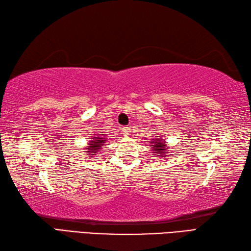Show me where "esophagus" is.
I'll use <instances>...</instances> for the list:
<instances>
[{
    "instance_id": "34e87169",
    "label": "esophagus",
    "mask_w": 251,
    "mask_h": 251,
    "mask_svg": "<svg viewBox=\"0 0 251 251\" xmlns=\"http://www.w3.org/2000/svg\"><path fill=\"white\" fill-rule=\"evenodd\" d=\"M122 134H124L125 136H129L131 134V127L130 126H125L122 127Z\"/></svg>"
}]
</instances>
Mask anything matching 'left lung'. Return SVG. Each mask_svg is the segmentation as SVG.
Returning <instances> with one entry per match:
<instances>
[{
	"mask_svg": "<svg viewBox=\"0 0 251 251\" xmlns=\"http://www.w3.org/2000/svg\"><path fill=\"white\" fill-rule=\"evenodd\" d=\"M165 138L162 137V138H153L152 141H150V146H151L152 148V151L155 153L160 155V157H162V159H165L166 157H168V146H166V144L164 142Z\"/></svg>",
	"mask_w": 251,
	"mask_h": 251,
	"instance_id": "8db88e82",
	"label": "left lung"
}]
</instances>
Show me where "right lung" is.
Wrapping results in <instances>:
<instances>
[{"label":"right lung","mask_w":251,"mask_h":251,"mask_svg":"<svg viewBox=\"0 0 251 251\" xmlns=\"http://www.w3.org/2000/svg\"><path fill=\"white\" fill-rule=\"evenodd\" d=\"M91 140H89L88 146L86 147V157L90 158L94 157V155H98V152L102 151V146H104L105 143H106V137L104 134H94L90 137Z\"/></svg>","instance_id":"right-lung-1"}]
</instances>
